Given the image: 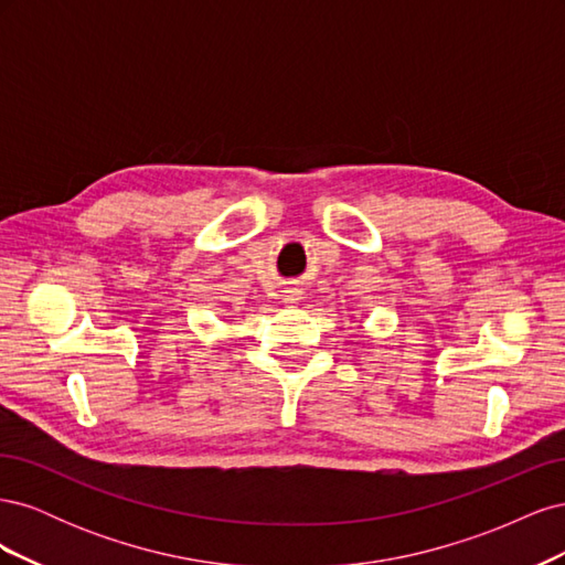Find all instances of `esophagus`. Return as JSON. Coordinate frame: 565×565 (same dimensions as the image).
Returning a JSON list of instances; mask_svg holds the SVG:
<instances>
[{
    "label": "esophagus",
    "mask_w": 565,
    "mask_h": 565,
    "mask_svg": "<svg viewBox=\"0 0 565 565\" xmlns=\"http://www.w3.org/2000/svg\"><path fill=\"white\" fill-rule=\"evenodd\" d=\"M287 299H289V301H297V299H299V292H297V289H289V292H287Z\"/></svg>",
    "instance_id": "1"
}]
</instances>
